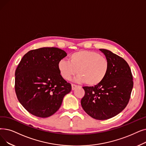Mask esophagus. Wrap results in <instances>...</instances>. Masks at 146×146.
<instances>
[{"label": "esophagus", "mask_w": 146, "mask_h": 146, "mask_svg": "<svg viewBox=\"0 0 146 146\" xmlns=\"http://www.w3.org/2000/svg\"><path fill=\"white\" fill-rule=\"evenodd\" d=\"M78 86L76 85H74V84H72V90H74L76 88H78Z\"/></svg>", "instance_id": "obj_1"}]
</instances>
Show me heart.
<instances>
[{
	"label": "heart",
	"instance_id": "1",
	"mask_svg": "<svg viewBox=\"0 0 146 146\" xmlns=\"http://www.w3.org/2000/svg\"><path fill=\"white\" fill-rule=\"evenodd\" d=\"M58 68L61 76L67 80H70L78 73L77 81L95 86L102 83L107 77L110 62L96 51L82 50L70 55L69 61L60 60L58 63Z\"/></svg>",
	"mask_w": 146,
	"mask_h": 146
}]
</instances>
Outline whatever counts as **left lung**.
<instances>
[{
  "instance_id": "8db88e82",
  "label": "left lung",
  "mask_w": 146,
  "mask_h": 146,
  "mask_svg": "<svg viewBox=\"0 0 146 146\" xmlns=\"http://www.w3.org/2000/svg\"><path fill=\"white\" fill-rule=\"evenodd\" d=\"M100 50L109 61V73L100 85L83 87L85 94L81 105L92 118L106 120L116 116L127 106L134 83L131 68L124 59L109 50Z\"/></svg>"
}]
</instances>
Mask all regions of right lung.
<instances>
[{"label": "right lung", "instance_id": "right-lung-1", "mask_svg": "<svg viewBox=\"0 0 146 146\" xmlns=\"http://www.w3.org/2000/svg\"><path fill=\"white\" fill-rule=\"evenodd\" d=\"M67 53L58 48H41L25 54L16 69L15 90L30 113L48 117L57 111L72 86L62 78L58 63Z\"/></svg>", "mask_w": 146, "mask_h": 146}]
</instances>
